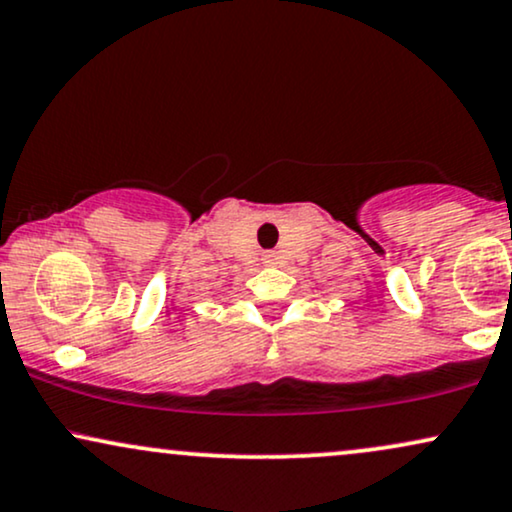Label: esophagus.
<instances>
[{
	"label": "esophagus",
	"mask_w": 512,
	"mask_h": 512,
	"mask_svg": "<svg viewBox=\"0 0 512 512\" xmlns=\"http://www.w3.org/2000/svg\"><path fill=\"white\" fill-rule=\"evenodd\" d=\"M263 263H266V266H277L275 251H266V254H263Z\"/></svg>",
	"instance_id": "34e87169"
}]
</instances>
